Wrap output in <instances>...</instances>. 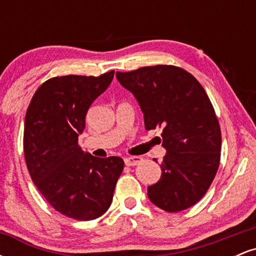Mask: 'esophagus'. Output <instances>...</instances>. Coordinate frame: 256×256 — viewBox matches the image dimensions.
Instances as JSON below:
<instances>
[{
  "label": "esophagus",
  "instance_id": "obj_1",
  "mask_svg": "<svg viewBox=\"0 0 256 256\" xmlns=\"http://www.w3.org/2000/svg\"><path fill=\"white\" fill-rule=\"evenodd\" d=\"M140 160H142V158L140 156H128L124 158V162L126 166H136L140 162Z\"/></svg>",
  "mask_w": 256,
  "mask_h": 256
}]
</instances>
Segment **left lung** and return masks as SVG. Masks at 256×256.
I'll return each instance as SVG.
<instances>
[{
    "instance_id": "8db88e82",
    "label": "left lung",
    "mask_w": 256,
    "mask_h": 256,
    "mask_svg": "<svg viewBox=\"0 0 256 256\" xmlns=\"http://www.w3.org/2000/svg\"><path fill=\"white\" fill-rule=\"evenodd\" d=\"M116 76L136 98L146 130L162 128L166 155L160 180L148 186L149 200L171 213L198 204L216 177L222 149L219 122L202 85L171 64Z\"/></svg>"
}]
</instances>
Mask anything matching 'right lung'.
<instances>
[{
  "label": "right lung",
  "mask_w": 256,
  "mask_h": 256,
  "mask_svg": "<svg viewBox=\"0 0 256 256\" xmlns=\"http://www.w3.org/2000/svg\"><path fill=\"white\" fill-rule=\"evenodd\" d=\"M113 77L114 71L52 78L26 112L24 154L32 182L55 210L83 222L107 212L124 168L122 158H96L78 146L88 110Z\"/></svg>",
  "instance_id": "right-lung-1"
}]
</instances>
